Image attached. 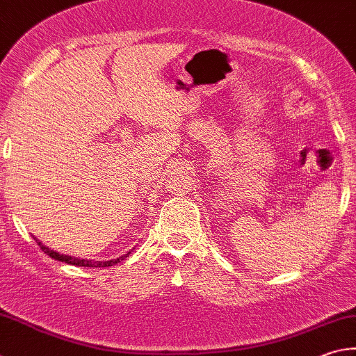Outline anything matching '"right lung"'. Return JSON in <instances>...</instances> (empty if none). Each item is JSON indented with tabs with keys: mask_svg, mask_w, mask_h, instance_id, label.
I'll return each mask as SVG.
<instances>
[{
	"mask_svg": "<svg viewBox=\"0 0 356 356\" xmlns=\"http://www.w3.org/2000/svg\"><path fill=\"white\" fill-rule=\"evenodd\" d=\"M33 238H35V237H33ZM35 241L38 243V246L42 248V251H43L44 254H48L49 257L56 259V260H60V261H65V264L76 265V266H90V268H105V266H111V265L118 264V261L124 260V259L130 254V252H129V254H125V256H122V257H119V259H113V260H106V261H91V260H83V259H77V257L65 256V254H58V252H56V251L49 250L48 246H44V245L42 243V241H38L37 238H35Z\"/></svg>",
	"mask_w": 356,
	"mask_h": 356,
	"instance_id": "add662e5",
	"label": "right lung"
}]
</instances>
